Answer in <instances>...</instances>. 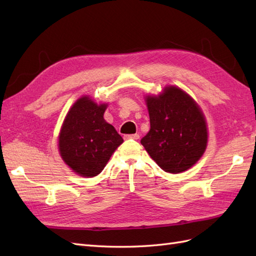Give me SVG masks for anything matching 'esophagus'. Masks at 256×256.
<instances>
[{
  "label": "esophagus",
  "mask_w": 256,
  "mask_h": 256,
  "mask_svg": "<svg viewBox=\"0 0 256 256\" xmlns=\"http://www.w3.org/2000/svg\"><path fill=\"white\" fill-rule=\"evenodd\" d=\"M124 138L125 140H138L140 138V135L138 134H130V135H124Z\"/></svg>",
  "instance_id": "1"
}]
</instances>
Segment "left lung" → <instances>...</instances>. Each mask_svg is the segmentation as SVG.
<instances>
[{
  "label": "left lung",
  "mask_w": 256,
  "mask_h": 256,
  "mask_svg": "<svg viewBox=\"0 0 256 256\" xmlns=\"http://www.w3.org/2000/svg\"><path fill=\"white\" fill-rule=\"evenodd\" d=\"M150 130L140 140L162 170L179 174L204 155L208 131L202 111L182 89L168 86L160 96H146Z\"/></svg>",
  "instance_id": "1"
}]
</instances>
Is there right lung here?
<instances>
[{
    "mask_svg": "<svg viewBox=\"0 0 256 256\" xmlns=\"http://www.w3.org/2000/svg\"><path fill=\"white\" fill-rule=\"evenodd\" d=\"M106 103L98 104L89 96H81L67 113L59 133L58 148L62 160L84 177H94L123 138L103 114Z\"/></svg>",
    "mask_w": 256,
    "mask_h": 256,
    "instance_id": "obj_1",
    "label": "right lung"
}]
</instances>
